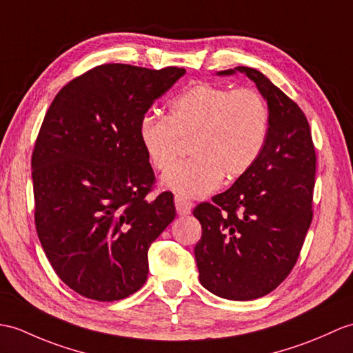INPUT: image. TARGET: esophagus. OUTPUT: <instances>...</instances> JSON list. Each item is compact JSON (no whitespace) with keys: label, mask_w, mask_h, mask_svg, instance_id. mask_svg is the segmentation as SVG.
<instances>
[{"label":"esophagus","mask_w":353,"mask_h":353,"mask_svg":"<svg viewBox=\"0 0 353 353\" xmlns=\"http://www.w3.org/2000/svg\"><path fill=\"white\" fill-rule=\"evenodd\" d=\"M174 203H176V210H177L179 215L185 216V215L191 214L192 206H194V203L191 200L185 199V196H182V195H176Z\"/></svg>","instance_id":"34e87169"}]
</instances>
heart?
<instances>
[{"instance_id": "b5f03b06", "label": "heart", "mask_w": 353, "mask_h": 353, "mask_svg": "<svg viewBox=\"0 0 353 353\" xmlns=\"http://www.w3.org/2000/svg\"><path fill=\"white\" fill-rule=\"evenodd\" d=\"M268 130V105L256 90L200 84L171 101L167 117H143L138 138L158 171L173 165L179 138L190 139L191 158L171 168L162 183L177 194L201 196L216 190L223 174L247 173L263 150Z\"/></svg>"}]
</instances>
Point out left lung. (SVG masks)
<instances>
[{
    "label": "left lung",
    "mask_w": 353,
    "mask_h": 353,
    "mask_svg": "<svg viewBox=\"0 0 353 353\" xmlns=\"http://www.w3.org/2000/svg\"><path fill=\"white\" fill-rule=\"evenodd\" d=\"M269 110V130L254 165L194 216L201 239L194 254L200 283L216 296L252 301L280 285L299 257L313 219L316 152L305 114L263 73L239 65Z\"/></svg>",
    "instance_id": "1"
}]
</instances>
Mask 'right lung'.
Masks as SVG:
<instances>
[{"instance_id":"right-lung-1","label":"right lung","mask_w":353,"mask_h":353,"mask_svg":"<svg viewBox=\"0 0 353 353\" xmlns=\"http://www.w3.org/2000/svg\"><path fill=\"white\" fill-rule=\"evenodd\" d=\"M183 75L102 64L49 106L31 158L36 230L55 274L81 296L125 299L147 280V251L176 209L168 191L145 199L154 173L138 125Z\"/></svg>"}]
</instances>
